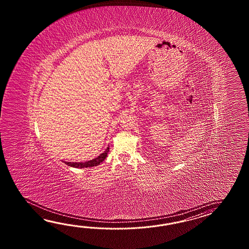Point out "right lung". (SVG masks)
<instances>
[{"mask_svg": "<svg viewBox=\"0 0 249 249\" xmlns=\"http://www.w3.org/2000/svg\"><path fill=\"white\" fill-rule=\"evenodd\" d=\"M109 151V148H107L106 150L101 154L99 157H97L96 159L87 161L85 163H76V162H65V164H68L69 166L72 167H75V168H84V167H91V166H95V165H99L101 164V162L104 161V159H106L107 153Z\"/></svg>", "mask_w": 249, "mask_h": 249, "instance_id": "1", "label": "right lung"}]
</instances>
